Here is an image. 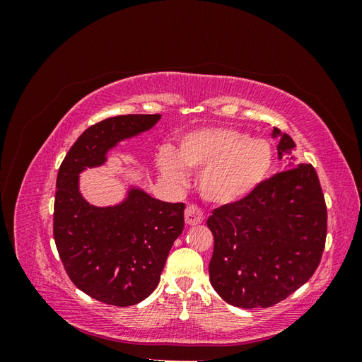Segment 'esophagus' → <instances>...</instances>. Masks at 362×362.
I'll use <instances>...</instances> for the list:
<instances>
[{
  "instance_id": "34e87169",
  "label": "esophagus",
  "mask_w": 362,
  "mask_h": 362,
  "mask_svg": "<svg viewBox=\"0 0 362 362\" xmlns=\"http://www.w3.org/2000/svg\"><path fill=\"white\" fill-rule=\"evenodd\" d=\"M184 217H185V223L187 225H198L204 221V213L198 205L190 204L187 208H185Z\"/></svg>"
}]
</instances>
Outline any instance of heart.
<instances>
[{
    "instance_id": "obj_1",
    "label": "heart",
    "mask_w": 362,
    "mask_h": 362,
    "mask_svg": "<svg viewBox=\"0 0 362 362\" xmlns=\"http://www.w3.org/2000/svg\"><path fill=\"white\" fill-rule=\"evenodd\" d=\"M275 154L266 139L231 127H204L184 134L178 156L164 148L157 164L163 177L180 182L184 168L199 175V192L206 201L218 205L242 201L264 182Z\"/></svg>"
}]
</instances>
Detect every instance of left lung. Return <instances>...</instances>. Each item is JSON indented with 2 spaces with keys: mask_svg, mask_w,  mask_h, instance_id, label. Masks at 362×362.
I'll return each mask as SVG.
<instances>
[{
  "mask_svg": "<svg viewBox=\"0 0 362 362\" xmlns=\"http://www.w3.org/2000/svg\"><path fill=\"white\" fill-rule=\"evenodd\" d=\"M276 134L278 128L273 131ZM293 148V139L281 134L279 158ZM291 166L264 180L242 201L214 208L208 217L214 235L210 281L229 305H276L302 287L320 264L327 231L322 185L313 164Z\"/></svg>",
  "mask_w": 362,
  "mask_h": 362,
  "instance_id": "1",
  "label": "left lung"
}]
</instances>
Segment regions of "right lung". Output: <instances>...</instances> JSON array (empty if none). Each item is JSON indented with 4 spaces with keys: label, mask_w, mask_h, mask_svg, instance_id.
Here are the masks:
<instances>
[{
    "label": "right lung",
    "mask_w": 362,
    "mask_h": 362,
    "mask_svg": "<svg viewBox=\"0 0 362 362\" xmlns=\"http://www.w3.org/2000/svg\"><path fill=\"white\" fill-rule=\"evenodd\" d=\"M158 119L124 115L89 127L57 173L52 233L63 267L76 288L108 305H136L156 290L169 250L184 229L185 205L133 189L120 205L93 206L78 192V173L100 166L117 141L144 133Z\"/></svg>",
    "instance_id": "right-lung-1"
}]
</instances>
